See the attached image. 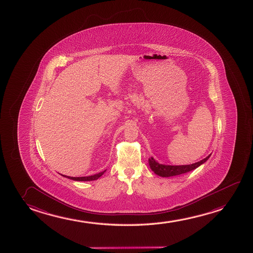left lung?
Segmentation results:
<instances>
[{"mask_svg":"<svg viewBox=\"0 0 253 253\" xmlns=\"http://www.w3.org/2000/svg\"><path fill=\"white\" fill-rule=\"evenodd\" d=\"M210 155L200 160L199 162H196L194 164L185 165V166H165V165L159 164L153 158L149 159L150 168L153 170L157 175L161 176V177H171V176H176V175L183 174L185 172L192 171L197 168H199L200 165L203 164L207 161Z\"/></svg>","mask_w":253,"mask_h":253,"instance_id":"obj_1","label":"left lung"}]
</instances>
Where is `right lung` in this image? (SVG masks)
Here are the masks:
<instances>
[{
    "label": "right lung",
    "instance_id": "right-lung-1",
    "mask_svg": "<svg viewBox=\"0 0 253 253\" xmlns=\"http://www.w3.org/2000/svg\"><path fill=\"white\" fill-rule=\"evenodd\" d=\"M106 171V170L103 171H101L100 173H97V174L92 175V176H87V177H78V178H75V177H69V176H66V175H62L66 178H70L73 180H76V181H91V180H95L100 178L101 175L104 174V172Z\"/></svg>",
    "mask_w": 253,
    "mask_h": 253
}]
</instances>
